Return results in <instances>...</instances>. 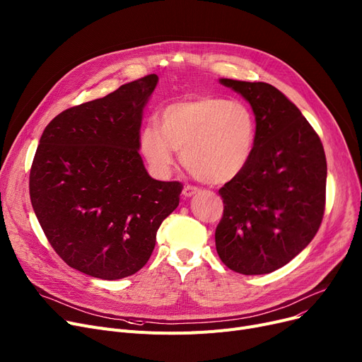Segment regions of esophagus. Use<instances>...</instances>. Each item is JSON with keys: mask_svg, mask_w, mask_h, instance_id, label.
<instances>
[{"mask_svg": "<svg viewBox=\"0 0 362 362\" xmlns=\"http://www.w3.org/2000/svg\"><path fill=\"white\" fill-rule=\"evenodd\" d=\"M182 194H183V197H185V198H191V197H194V195L199 194V187L187 185V186H185V187H183V192H182Z\"/></svg>", "mask_w": 362, "mask_h": 362, "instance_id": "esophagus-1", "label": "esophagus"}]
</instances>
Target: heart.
Segmentation results:
<instances>
[{"instance_id": "b5f03b06", "label": "heart", "mask_w": 362, "mask_h": 362, "mask_svg": "<svg viewBox=\"0 0 362 362\" xmlns=\"http://www.w3.org/2000/svg\"><path fill=\"white\" fill-rule=\"evenodd\" d=\"M160 129L140 130V151L153 171L165 175L176 151L191 175L209 185L237 179L247 168L257 142V119L243 103L218 96H197L165 106Z\"/></svg>"}]
</instances>
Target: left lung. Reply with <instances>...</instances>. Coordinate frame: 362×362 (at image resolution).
<instances>
[{
  "label": "left lung",
  "mask_w": 362,
  "mask_h": 362,
  "mask_svg": "<svg viewBox=\"0 0 362 362\" xmlns=\"http://www.w3.org/2000/svg\"><path fill=\"white\" fill-rule=\"evenodd\" d=\"M250 103L257 142L247 168L220 187L217 255L243 275L274 272L315 237L325 209L327 161L308 119L278 88L222 78Z\"/></svg>",
  "instance_id": "obj_1"
}]
</instances>
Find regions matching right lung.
I'll use <instances>...</instances> for the list:
<instances>
[{
  "instance_id": "add662e5",
  "label": "right lung",
  "mask_w": 362,
  "mask_h": 362,
  "mask_svg": "<svg viewBox=\"0 0 362 362\" xmlns=\"http://www.w3.org/2000/svg\"><path fill=\"white\" fill-rule=\"evenodd\" d=\"M158 76L66 109L47 125L29 175L30 202L71 268L121 279L149 260L156 230L179 206L182 183L152 179L139 153L144 109Z\"/></svg>"
}]
</instances>
